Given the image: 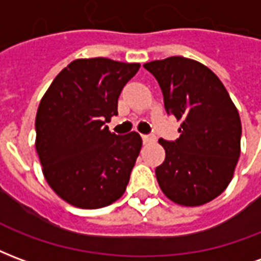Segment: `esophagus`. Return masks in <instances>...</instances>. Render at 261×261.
I'll list each match as a JSON object with an SVG mask.
<instances>
[{
  "mask_svg": "<svg viewBox=\"0 0 261 261\" xmlns=\"http://www.w3.org/2000/svg\"><path fill=\"white\" fill-rule=\"evenodd\" d=\"M142 141H144V144H147V142H151V141H155V137L148 136V134H142Z\"/></svg>",
  "mask_w": 261,
  "mask_h": 261,
  "instance_id": "34e87169",
  "label": "esophagus"
}]
</instances>
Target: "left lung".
<instances>
[{
  "mask_svg": "<svg viewBox=\"0 0 261 261\" xmlns=\"http://www.w3.org/2000/svg\"><path fill=\"white\" fill-rule=\"evenodd\" d=\"M156 78L165 110L181 120L176 141L159 140L164 164L155 169L161 190L186 207L211 201L228 187L241 155L238 109L213 71L186 57L144 64Z\"/></svg>",
  "mask_w": 261,
  "mask_h": 261,
  "instance_id": "obj_1",
  "label": "left lung"
}]
</instances>
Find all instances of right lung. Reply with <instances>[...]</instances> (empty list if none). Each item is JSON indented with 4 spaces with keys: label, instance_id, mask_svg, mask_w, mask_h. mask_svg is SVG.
<instances>
[{
    "label": "right lung",
    "instance_id": "obj_1",
    "mask_svg": "<svg viewBox=\"0 0 261 261\" xmlns=\"http://www.w3.org/2000/svg\"><path fill=\"white\" fill-rule=\"evenodd\" d=\"M138 69L103 57L75 60L40 100L35 127L43 175L74 207H106L124 194L142 140L136 131L116 136L106 123Z\"/></svg>",
    "mask_w": 261,
    "mask_h": 261
}]
</instances>
